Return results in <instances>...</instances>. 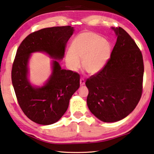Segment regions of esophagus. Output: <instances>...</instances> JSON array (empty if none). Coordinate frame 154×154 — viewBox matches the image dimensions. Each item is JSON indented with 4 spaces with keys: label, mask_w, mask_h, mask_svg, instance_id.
<instances>
[{
    "label": "esophagus",
    "mask_w": 154,
    "mask_h": 154,
    "mask_svg": "<svg viewBox=\"0 0 154 154\" xmlns=\"http://www.w3.org/2000/svg\"><path fill=\"white\" fill-rule=\"evenodd\" d=\"M85 80L83 79V78H82V79H80V85H82H82H85Z\"/></svg>",
    "instance_id": "obj_1"
}]
</instances>
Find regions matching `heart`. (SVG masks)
I'll use <instances>...</instances> for the list:
<instances>
[{
    "instance_id": "b5f03b06",
    "label": "heart",
    "mask_w": 154,
    "mask_h": 154,
    "mask_svg": "<svg viewBox=\"0 0 154 154\" xmlns=\"http://www.w3.org/2000/svg\"><path fill=\"white\" fill-rule=\"evenodd\" d=\"M110 54L111 45L107 40L96 33L87 32L72 41L66 62L72 71H77L82 59L83 67L89 73L96 74L104 67Z\"/></svg>"
}]
</instances>
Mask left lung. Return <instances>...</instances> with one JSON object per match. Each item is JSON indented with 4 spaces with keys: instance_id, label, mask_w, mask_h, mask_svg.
Returning a JSON list of instances; mask_svg holds the SVG:
<instances>
[{
    "instance_id": "left-lung-1",
    "label": "left lung",
    "mask_w": 154,
    "mask_h": 154,
    "mask_svg": "<svg viewBox=\"0 0 154 154\" xmlns=\"http://www.w3.org/2000/svg\"><path fill=\"white\" fill-rule=\"evenodd\" d=\"M117 36L110 58L101 71L87 79V104L100 121L123 119L137 105L143 91V56L135 41L121 27H112Z\"/></svg>"
}]
</instances>
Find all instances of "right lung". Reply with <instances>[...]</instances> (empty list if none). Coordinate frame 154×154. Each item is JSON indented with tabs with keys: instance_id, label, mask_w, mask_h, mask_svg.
I'll return each instance as SVG.
<instances>
[{
	"instance_id": "obj_1",
	"label": "right lung",
	"mask_w": 154,
	"mask_h": 154,
	"mask_svg": "<svg viewBox=\"0 0 154 154\" xmlns=\"http://www.w3.org/2000/svg\"><path fill=\"white\" fill-rule=\"evenodd\" d=\"M73 32L69 26L42 29L27 35L17 50L11 71L12 83L22 111L35 123L48 125L60 120L79 88V75L62 69L57 60L63 58L66 44ZM35 51L45 52L54 59L52 74L42 87L32 86L27 77L29 59Z\"/></svg>"
}]
</instances>
